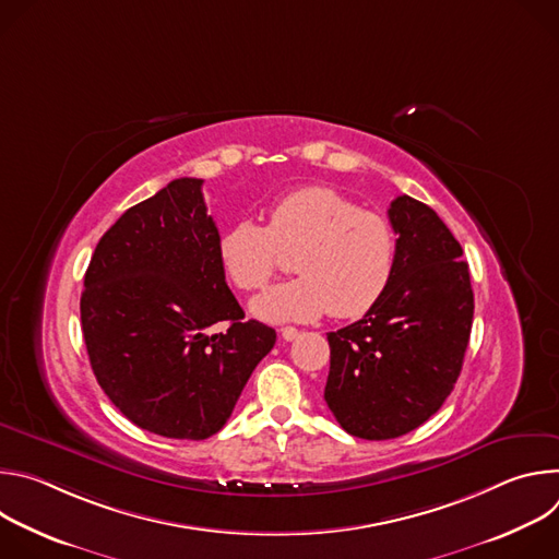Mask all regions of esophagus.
<instances>
[{
    "mask_svg": "<svg viewBox=\"0 0 559 559\" xmlns=\"http://www.w3.org/2000/svg\"><path fill=\"white\" fill-rule=\"evenodd\" d=\"M281 336H283V341H294L298 336V330L296 328H283Z\"/></svg>",
    "mask_w": 559,
    "mask_h": 559,
    "instance_id": "esophagus-1",
    "label": "esophagus"
}]
</instances>
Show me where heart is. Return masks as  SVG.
<instances>
[{
	"label": "heart",
	"mask_w": 559,
	"mask_h": 559,
	"mask_svg": "<svg viewBox=\"0 0 559 559\" xmlns=\"http://www.w3.org/2000/svg\"><path fill=\"white\" fill-rule=\"evenodd\" d=\"M283 254H298V278L252 302L267 321L358 318L384 296L397 261L389 218L362 210L332 188L296 190L270 210V223L236 221L218 238V257L243 292L261 289L278 272Z\"/></svg>",
	"instance_id": "obj_1"
}]
</instances>
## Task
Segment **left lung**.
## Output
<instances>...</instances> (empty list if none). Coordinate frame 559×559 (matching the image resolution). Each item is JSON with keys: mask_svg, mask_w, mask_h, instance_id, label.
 Segmentation results:
<instances>
[{"mask_svg": "<svg viewBox=\"0 0 559 559\" xmlns=\"http://www.w3.org/2000/svg\"><path fill=\"white\" fill-rule=\"evenodd\" d=\"M393 278L360 321L330 332L325 403L362 440L401 438L427 423L462 371L473 289L462 248L442 218L403 194L391 201Z\"/></svg>", "mask_w": 559, "mask_h": 559, "instance_id": "left-lung-1", "label": "left lung"}]
</instances>
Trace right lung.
Masks as SVG:
<instances>
[{"instance_id":"add662e5","label":"right lung","mask_w":559,"mask_h":559,"mask_svg":"<svg viewBox=\"0 0 559 559\" xmlns=\"http://www.w3.org/2000/svg\"><path fill=\"white\" fill-rule=\"evenodd\" d=\"M201 179H175L102 236L84 278L82 332L93 371L136 427L175 440L221 431L276 332L225 283ZM226 332L212 335V324Z\"/></svg>"}]
</instances>
